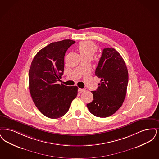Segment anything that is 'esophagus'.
Returning <instances> with one entry per match:
<instances>
[{
	"mask_svg": "<svg viewBox=\"0 0 159 159\" xmlns=\"http://www.w3.org/2000/svg\"><path fill=\"white\" fill-rule=\"evenodd\" d=\"M85 90L84 89H80V88H79V89H78V91H79V92H80V93L84 91Z\"/></svg>",
	"mask_w": 159,
	"mask_h": 159,
	"instance_id": "34e87169",
	"label": "esophagus"
}]
</instances>
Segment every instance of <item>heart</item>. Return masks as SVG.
Returning <instances> with one entry per match:
<instances>
[{
  "label": "heart",
  "mask_w": 159,
  "mask_h": 159,
  "mask_svg": "<svg viewBox=\"0 0 159 159\" xmlns=\"http://www.w3.org/2000/svg\"><path fill=\"white\" fill-rule=\"evenodd\" d=\"M78 50L82 57H91L97 51V46L93 42L84 41L80 42L78 46Z\"/></svg>",
  "instance_id": "1"
}]
</instances>
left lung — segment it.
<instances>
[{
	"label": "left lung",
	"instance_id": "left-lung-1",
	"mask_svg": "<svg viewBox=\"0 0 159 159\" xmlns=\"http://www.w3.org/2000/svg\"><path fill=\"white\" fill-rule=\"evenodd\" d=\"M95 73L101 81L97 90L91 91L93 100L87 106L97 117H109L124 102L128 83V69L119 52L108 48L103 50Z\"/></svg>",
	"mask_w": 159,
	"mask_h": 159
}]
</instances>
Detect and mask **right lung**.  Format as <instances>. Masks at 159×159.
I'll list each match as a JSON object with an SVG mask.
<instances>
[{
	"label": "right lung",
	"instance_id": "add662e5",
	"mask_svg": "<svg viewBox=\"0 0 159 159\" xmlns=\"http://www.w3.org/2000/svg\"><path fill=\"white\" fill-rule=\"evenodd\" d=\"M75 43L69 39L52 43L41 49L31 62L30 92L35 106L46 117H62L77 96L76 86L57 84L63 74L65 53Z\"/></svg>",
	"mask_w": 159,
	"mask_h": 159
}]
</instances>
